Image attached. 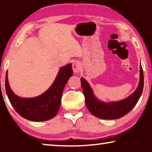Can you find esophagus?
Returning a JSON list of instances; mask_svg holds the SVG:
<instances>
[{"label": "esophagus", "mask_w": 152, "mask_h": 152, "mask_svg": "<svg viewBox=\"0 0 152 152\" xmlns=\"http://www.w3.org/2000/svg\"><path fill=\"white\" fill-rule=\"evenodd\" d=\"M81 68H82L81 64L80 63L79 61H76V62H74L72 64V69H73L74 72L75 74L79 73L81 70Z\"/></svg>", "instance_id": "esophagus-1"}]
</instances>
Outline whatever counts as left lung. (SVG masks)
<instances>
[{"label": "left lung", "instance_id": "left-lung-1", "mask_svg": "<svg viewBox=\"0 0 152 152\" xmlns=\"http://www.w3.org/2000/svg\"><path fill=\"white\" fill-rule=\"evenodd\" d=\"M80 80L87 109L94 116L102 119H119L130 112L137 104L142 94L144 83L143 69L140 64V82L135 91L129 96L120 101L104 102L96 99L91 86L85 79L81 78Z\"/></svg>", "mask_w": 152, "mask_h": 152}]
</instances>
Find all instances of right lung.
Wrapping results in <instances>:
<instances>
[{"label": "right lung", "mask_w": 152, "mask_h": 152, "mask_svg": "<svg viewBox=\"0 0 152 152\" xmlns=\"http://www.w3.org/2000/svg\"><path fill=\"white\" fill-rule=\"evenodd\" d=\"M72 64L60 69L53 83L47 91L34 98H20L10 88L7 72L5 88L12 106L20 116L32 121H45L54 117L60 109L63 90L68 79L72 76Z\"/></svg>", "instance_id": "right-lung-1"}]
</instances>
